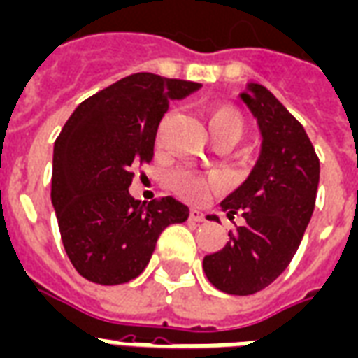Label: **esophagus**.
Instances as JSON below:
<instances>
[{
    "label": "esophagus",
    "mask_w": 358,
    "mask_h": 358,
    "mask_svg": "<svg viewBox=\"0 0 358 358\" xmlns=\"http://www.w3.org/2000/svg\"><path fill=\"white\" fill-rule=\"evenodd\" d=\"M189 219L194 220V222H201V220H203V213H201L200 209H190Z\"/></svg>",
    "instance_id": "1"
}]
</instances>
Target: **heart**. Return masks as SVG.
I'll list each match as a JSON object with an SVG mask.
<instances>
[{
    "instance_id": "b5f03b06",
    "label": "heart",
    "mask_w": 358,
    "mask_h": 358,
    "mask_svg": "<svg viewBox=\"0 0 358 358\" xmlns=\"http://www.w3.org/2000/svg\"><path fill=\"white\" fill-rule=\"evenodd\" d=\"M203 120H206L211 139L230 138L238 141L245 130V118L232 106L206 107ZM217 185L219 182L215 177L198 176V173H192L187 169L173 171L169 177V189L189 201H201L211 190L217 189Z\"/></svg>"
}]
</instances>
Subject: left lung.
Returning <instances> with one entry per match:
<instances>
[{
    "mask_svg": "<svg viewBox=\"0 0 358 358\" xmlns=\"http://www.w3.org/2000/svg\"><path fill=\"white\" fill-rule=\"evenodd\" d=\"M240 98L259 122L262 147L249 177L220 208L245 222L201 266L215 289L247 296L273 283L294 257L315 208L319 158L303 126L268 88L249 83Z\"/></svg>",
    "mask_w": 358,
    "mask_h": 358,
    "instance_id": "obj_1",
    "label": "left lung"
}]
</instances>
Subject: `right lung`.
I'll list each match as a JSON object with an SVG mask.
<instances>
[{"mask_svg": "<svg viewBox=\"0 0 358 358\" xmlns=\"http://www.w3.org/2000/svg\"><path fill=\"white\" fill-rule=\"evenodd\" d=\"M198 88L155 73L128 75L79 103L56 138L50 200L67 257L88 281L136 279L164 228L189 219V208L171 196L145 203L128 189L131 168L152 158L169 101Z\"/></svg>", "mask_w": 358, "mask_h": 358, "instance_id": "obj_1", "label": "right lung"}]
</instances>
